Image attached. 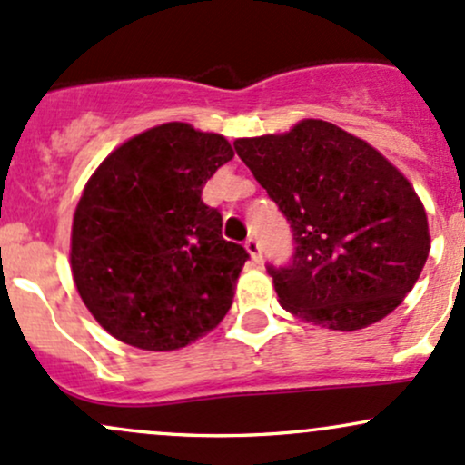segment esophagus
<instances>
[{
	"label": "esophagus",
	"instance_id": "esophagus-1",
	"mask_svg": "<svg viewBox=\"0 0 465 465\" xmlns=\"http://www.w3.org/2000/svg\"><path fill=\"white\" fill-rule=\"evenodd\" d=\"M246 250L250 252V257H252L254 263H259V261H261V243L257 242V237L246 239Z\"/></svg>",
	"mask_w": 465,
	"mask_h": 465
}]
</instances>
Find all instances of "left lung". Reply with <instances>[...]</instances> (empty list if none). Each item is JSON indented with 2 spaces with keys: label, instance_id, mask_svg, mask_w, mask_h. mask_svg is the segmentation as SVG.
Segmentation results:
<instances>
[{
  "label": "left lung",
  "instance_id": "8db88e82",
  "mask_svg": "<svg viewBox=\"0 0 465 465\" xmlns=\"http://www.w3.org/2000/svg\"><path fill=\"white\" fill-rule=\"evenodd\" d=\"M234 151L290 222L294 254L268 265L283 310L356 331L391 314L429 259L424 204L380 151L325 120L281 135L234 140Z\"/></svg>",
  "mask_w": 465,
  "mask_h": 465
}]
</instances>
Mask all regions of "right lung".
Listing matches in <instances>:
<instances>
[{"label": "right lung", "mask_w": 465, "mask_h": 465, "mask_svg": "<svg viewBox=\"0 0 465 465\" xmlns=\"http://www.w3.org/2000/svg\"><path fill=\"white\" fill-rule=\"evenodd\" d=\"M234 151L219 134L166 123L103 160L72 222V276L114 338L147 351L197 341L231 310L246 248L222 237L202 189Z\"/></svg>", "instance_id": "add662e5"}]
</instances>
